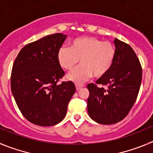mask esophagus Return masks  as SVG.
Returning <instances> with one entry per match:
<instances>
[{"label":"esophagus","mask_w":153,"mask_h":153,"mask_svg":"<svg viewBox=\"0 0 153 153\" xmlns=\"http://www.w3.org/2000/svg\"><path fill=\"white\" fill-rule=\"evenodd\" d=\"M83 87V85L82 84H75V88H76V90H80Z\"/></svg>","instance_id":"esophagus-1"}]
</instances>
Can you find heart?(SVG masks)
Returning a JSON list of instances; mask_svg holds the SVG:
<instances>
[{"label": "heart", "instance_id": "b5f03b06", "mask_svg": "<svg viewBox=\"0 0 153 153\" xmlns=\"http://www.w3.org/2000/svg\"><path fill=\"white\" fill-rule=\"evenodd\" d=\"M116 48L110 42L93 36L76 38L69 48L62 46L57 52V61L61 68L71 71L77 63L79 66L67 75L69 81L81 83L93 75L100 78L109 71L116 57Z\"/></svg>", "mask_w": 153, "mask_h": 153}]
</instances>
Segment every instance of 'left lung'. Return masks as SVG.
Instances as JSON below:
<instances>
[{
    "label": "left lung",
    "instance_id": "obj_1",
    "mask_svg": "<svg viewBox=\"0 0 153 153\" xmlns=\"http://www.w3.org/2000/svg\"><path fill=\"white\" fill-rule=\"evenodd\" d=\"M116 57L112 67L97 84L107 86L105 89L91 83L88 112L93 120L100 124H114L126 117L138 96L142 82V67L131 46L114 39Z\"/></svg>",
    "mask_w": 153,
    "mask_h": 153
}]
</instances>
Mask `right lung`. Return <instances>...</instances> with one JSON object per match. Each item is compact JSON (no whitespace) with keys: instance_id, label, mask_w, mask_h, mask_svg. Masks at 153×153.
Segmentation results:
<instances>
[{"instance_id":"obj_1","label":"right lung","mask_w":153,"mask_h":153,"mask_svg":"<svg viewBox=\"0 0 153 153\" xmlns=\"http://www.w3.org/2000/svg\"><path fill=\"white\" fill-rule=\"evenodd\" d=\"M66 36L55 33L27 44L13 62L10 85L16 105L27 120L38 126L61 122L76 90L71 81L58 84L65 71L57 52Z\"/></svg>"}]
</instances>
